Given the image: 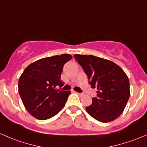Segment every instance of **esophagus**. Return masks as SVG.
<instances>
[{
  "mask_svg": "<svg viewBox=\"0 0 147 147\" xmlns=\"http://www.w3.org/2000/svg\"><path fill=\"white\" fill-rule=\"evenodd\" d=\"M76 92L77 94H78V95L80 96V97H82V96H83V94H82V93H78V92Z\"/></svg>",
  "mask_w": 147,
  "mask_h": 147,
  "instance_id": "34e87169",
  "label": "esophagus"
}]
</instances>
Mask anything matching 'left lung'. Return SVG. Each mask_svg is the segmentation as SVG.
I'll list each match as a JSON object with an SVG mask.
<instances>
[{
    "label": "left lung",
    "mask_w": 147,
    "mask_h": 147,
    "mask_svg": "<svg viewBox=\"0 0 147 147\" xmlns=\"http://www.w3.org/2000/svg\"><path fill=\"white\" fill-rule=\"evenodd\" d=\"M75 60L88 76L97 97L86 107L87 113L101 122H109L121 115L130 96L129 81L121 67L110 60L96 56L75 54Z\"/></svg>",
    "instance_id": "left-lung-1"
}]
</instances>
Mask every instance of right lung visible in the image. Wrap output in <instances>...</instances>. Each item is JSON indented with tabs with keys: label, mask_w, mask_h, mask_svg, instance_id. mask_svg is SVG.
Masks as SVG:
<instances>
[{
	"label": "right lung",
	"mask_w": 147,
	"mask_h": 147,
	"mask_svg": "<svg viewBox=\"0 0 147 147\" xmlns=\"http://www.w3.org/2000/svg\"><path fill=\"white\" fill-rule=\"evenodd\" d=\"M72 58L63 54L40 59L25 69L18 81V92L27 111L36 119H48L65 107L70 91H59L63 66Z\"/></svg>",
	"instance_id": "right-lung-1"
}]
</instances>
